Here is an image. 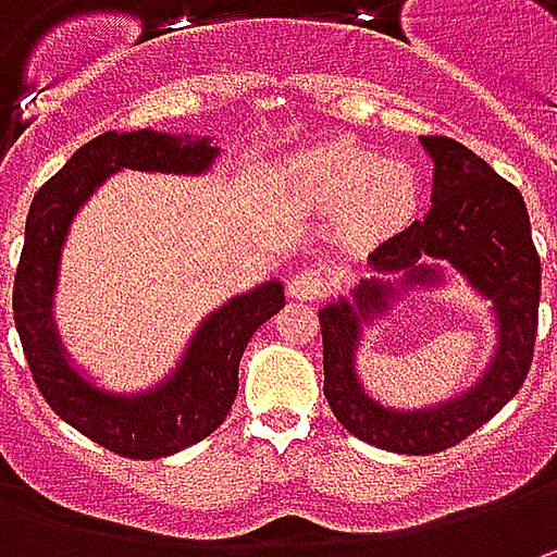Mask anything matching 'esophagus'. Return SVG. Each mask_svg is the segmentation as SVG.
<instances>
[{"label":"esophagus","instance_id":"1","mask_svg":"<svg viewBox=\"0 0 557 557\" xmlns=\"http://www.w3.org/2000/svg\"><path fill=\"white\" fill-rule=\"evenodd\" d=\"M329 288H332V282L319 267L297 269L288 282L290 297H297V300H319V297L329 294Z\"/></svg>","mask_w":557,"mask_h":557}]
</instances>
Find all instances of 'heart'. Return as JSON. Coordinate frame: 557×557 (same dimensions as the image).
Instances as JSON below:
<instances>
[{
  "instance_id": "obj_1",
  "label": "heart",
  "mask_w": 557,
  "mask_h": 557,
  "mask_svg": "<svg viewBox=\"0 0 557 557\" xmlns=\"http://www.w3.org/2000/svg\"><path fill=\"white\" fill-rule=\"evenodd\" d=\"M290 185L319 207L354 201L356 223L369 228L403 223L418 201L416 176L403 163H384L356 141H332L297 158L290 163Z\"/></svg>"
}]
</instances>
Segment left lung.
<instances>
[{"label":"left lung","instance_id":"8db88e82","mask_svg":"<svg viewBox=\"0 0 557 557\" xmlns=\"http://www.w3.org/2000/svg\"><path fill=\"white\" fill-rule=\"evenodd\" d=\"M434 158V191L424 220L396 232L369 253L377 275L403 272L406 285H434L440 275L431 260H446L493 304L499 347L483 377L459 399L434 409L399 412L374 403L354 369L362 322L387 310L396 288L381 278H362L354 300L319 310L325 399L334 418L372 446L431 456L456 446L503 409L521 391L540 325V253L530 235L524 198L511 183L481 161L471 148L446 136H421Z\"/></svg>","mask_w":557,"mask_h":557}]
</instances>
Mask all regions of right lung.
<instances>
[{
  "label": "right lung",
  "mask_w": 557,
  "mask_h": 557,
  "mask_svg": "<svg viewBox=\"0 0 557 557\" xmlns=\"http://www.w3.org/2000/svg\"><path fill=\"white\" fill-rule=\"evenodd\" d=\"M220 148L207 139L166 136L151 129L101 133L33 195L24 250L14 272V329L33 381L46 403L71 428L126 459H163L210 437L238 394V362L250 334L285 307V288L267 282L232 297L195 332L180 369L161 387L139 396L98 391L76 374L58 344L52 297L67 225L83 201L123 166L158 173H203Z\"/></svg>",
  "instance_id": "obj_1"
}]
</instances>
